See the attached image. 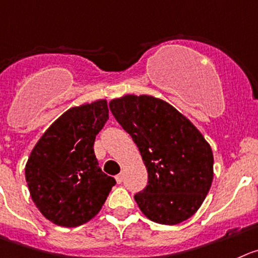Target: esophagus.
<instances>
[{
    "mask_svg": "<svg viewBox=\"0 0 258 258\" xmlns=\"http://www.w3.org/2000/svg\"><path fill=\"white\" fill-rule=\"evenodd\" d=\"M115 180H117V183H122V182H123V174L119 173V174L115 175Z\"/></svg>",
    "mask_w": 258,
    "mask_h": 258,
    "instance_id": "obj_1",
    "label": "esophagus"
}]
</instances>
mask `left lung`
I'll use <instances>...</instances> for the list:
<instances>
[{
	"label": "left lung",
	"instance_id": "1",
	"mask_svg": "<svg viewBox=\"0 0 258 258\" xmlns=\"http://www.w3.org/2000/svg\"><path fill=\"white\" fill-rule=\"evenodd\" d=\"M148 168V186L135 201L150 220L174 225L191 218L213 182L214 156L201 132L174 107L149 95L109 103Z\"/></svg>",
	"mask_w": 258,
	"mask_h": 258
}]
</instances>
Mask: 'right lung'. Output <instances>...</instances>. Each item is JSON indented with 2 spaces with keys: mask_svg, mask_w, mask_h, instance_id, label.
<instances>
[{
  "mask_svg": "<svg viewBox=\"0 0 258 258\" xmlns=\"http://www.w3.org/2000/svg\"><path fill=\"white\" fill-rule=\"evenodd\" d=\"M108 113L107 100L71 108L50 124L29 156L25 178L31 199L57 225L74 228L90 220L115 184L94 154Z\"/></svg>",
  "mask_w": 258,
  "mask_h": 258,
  "instance_id": "add662e5",
  "label": "right lung"
}]
</instances>
